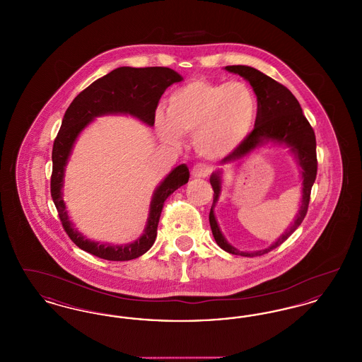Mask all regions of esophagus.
Returning a JSON list of instances; mask_svg holds the SVG:
<instances>
[{
	"mask_svg": "<svg viewBox=\"0 0 362 362\" xmlns=\"http://www.w3.org/2000/svg\"><path fill=\"white\" fill-rule=\"evenodd\" d=\"M210 173H211V167L207 164H197L191 170V175L194 177H207Z\"/></svg>",
	"mask_w": 362,
	"mask_h": 362,
	"instance_id": "34e87169",
	"label": "esophagus"
}]
</instances>
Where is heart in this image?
Wrapping results in <instances>:
<instances>
[{
	"instance_id": "b5f03b06",
	"label": "heart",
	"mask_w": 362,
	"mask_h": 362,
	"mask_svg": "<svg viewBox=\"0 0 362 362\" xmlns=\"http://www.w3.org/2000/svg\"><path fill=\"white\" fill-rule=\"evenodd\" d=\"M164 117L156 115L163 141L177 144L194 134L197 151L210 160L230 155L250 134L257 121L258 100L243 81L211 83L197 78L168 96Z\"/></svg>"
}]
</instances>
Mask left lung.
Here are the masks:
<instances>
[{
  "mask_svg": "<svg viewBox=\"0 0 362 362\" xmlns=\"http://www.w3.org/2000/svg\"><path fill=\"white\" fill-rule=\"evenodd\" d=\"M225 69L236 73L241 77H244L247 81H250L257 95L258 114H257L254 130L230 155L225 157L223 164L241 160L243 157L251 153L263 141H276L279 144L289 145L292 148V152L297 156L298 165L303 170L301 173H303V199H301V207L298 210V214L294 223L274 244H272L266 250L255 251V252H243L238 248L232 247L230 244H228V241L225 240L213 211L214 204L217 202L221 191V177H220L221 173L217 171L210 176V185L213 187L214 195H213V206L210 209V214H209V221H210V228H211L214 240L229 254L252 258V257L264 255L272 250L279 247L301 225L304 217L307 216L308 205H310V189L315 183L316 173H317L316 138L310 122L303 114L300 103L297 102V99L293 96L292 92L286 86L279 84L272 77L266 76L264 73L254 69L251 66L233 65V66H225Z\"/></svg>",
  "mask_w": 362,
  "mask_h": 362,
  "instance_id": "1",
  "label": "left lung"
}]
</instances>
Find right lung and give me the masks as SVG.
Returning a JSON list of instances; mask_svg holds the SVG:
<instances>
[{
  "label": "right lung",
  "instance_id": "obj_1",
  "mask_svg": "<svg viewBox=\"0 0 362 362\" xmlns=\"http://www.w3.org/2000/svg\"><path fill=\"white\" fill-rule=\"evenodd\" d=\"M180 81L182 76L170 68L122 66L93 81L70 103L52 145L50 191L62 226L70 240L78 248L98 258L122 262L144 255L153 245L165 199L175 189L189 182V173L186 164L176 167L157 187L144 235L126 245H105L88 240L73 228L62 199L64 173L73 144L89 122L104 114H130L153 126L156 108L161 95L168 86Z\"/></svg>",
  "mask_w": 362,
  "mask_h": 362
}]
</instances>
